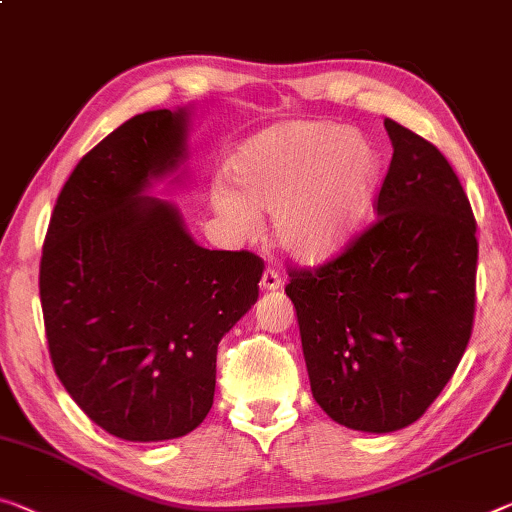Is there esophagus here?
I'll return each instance as SVG.
<instances>
[{"label":"esophagus","mask_w":512,"mask_h":512,"mask_svg":"<svg viewBox=\"0 0 512 512\" xmlns=\"http://www.w3.org/2000/svg\"><path fill=\"white\" fill-rule=\"evenodd\" d=\"M261 288H263V290H279V288H281L279 272H277V270H270V267H267V270L263 272Z\"/></svg>","instance_id":"34e87169"}]
</instances>
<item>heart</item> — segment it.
<instances>
[{"label":"heart","mask_w":512,"mask_h":512,"mask_svg":"<svg viewBox=\"0 0 512 512\" xmlns=\"http://www.w3.org/2000/svg\"><path fill=\"white\" fill-rule=\"evenodd\" d=\"M229 187L212 203L238 233L256 229V212H272L277 245L302 263L334 258L355 238L380 185V155L361 132L325 121L263 130L229 162Z\"/></svg>","instance_id":"obj_1"}]
</instances>
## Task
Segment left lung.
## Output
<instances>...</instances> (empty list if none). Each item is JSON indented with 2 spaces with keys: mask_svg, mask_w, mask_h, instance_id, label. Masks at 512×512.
Returning <instances> with one entry per match:
<instances>
[{
  "mask_svg": "<svg viewBox=\"0 0 512 512\" xmlns=\"http://www.w3.org/2000/svg\"><path fill=\"white\" fill-rule=\"evenodd\" d=\"M393 157L377 222L334 261L290 270L311 391L329 419L393 432L421 419L465 355L476 222L446 157L384 119Z\"/></svg>",
  "mask_w": 512,
  "mask_h": 512,
  "instance_id": "8db88e82",
  "label": "left lung"
}]
</instances>
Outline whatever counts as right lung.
Here are the masks:
<instances>
[{"label":"right lung","mask_w":512,"mask_h":512,"mask_svg":"<svg viewBox=\"0 0 512 512\" xmlns=\"http://www.w3.org/2000/svg\"><path fill=\"white\" fill-rule=\"evenodd\" d=\"M190 109H155L86 153L61 190L41 258L54 373L125 442L192 432L215 398L217 345L258 300L263 261L199 247L148 196L187 157Z\"/></svg>","instance_id":"right-lung-1"}]
</instances>
